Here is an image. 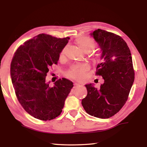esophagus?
Wrapping results in <instances>:
<instances>
[{"mask_svg":"<svg viewBox=\"0 0 147 147\" xmlns=\"http://www.w3.org/2000/svg\"><path fill=\"white\" fill-rule=\"evenodd\" d=\"M79 86H82V85H81V84H80V83H74V88H76V87Z\"/></svg>","mask_w":147,"mask_h":147,"instance_id":"obj_1","label":"esophagus"}]
</instances>
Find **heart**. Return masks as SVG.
<instances>
[{"mask_svg": "<svg viewBox=\"0 0 147 147\" xmlns=\"http://www.w3.org/2000/svg\"><path fill=\"white\" fill-rule=\"evenodd\" d=\"M74 43L81 51L85 53H88L95 47V42L92 38L88 36H80L74 40ZM67 51V47L62 50L61 56L63 57ZM99 56H96L95 59H98ZM89 70V66L86 64L74 65L67 71V76L70 78L78 81H82L86 76V72Z\"/></svg>", "mask_w": 147, "mask_h": 147, "instance_id": "obj_1", "label": "heart"}]
</instances>
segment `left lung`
I'll return each mask as SVG.
<instances>
[{"label":"left lung","mask_w":147,"mask_h":147,"mask_svg":"<svg viewBox=\"0 0 147 147\" xmlns=\"http://www.w3.org/2000/svg\"><path fill=\"white\" fill-rule=\"evenodd\" d=\"M92 35L102 51L96 75L104 83L100 88L86 85L87 95L82 104L88 114L106 119L113 116L126 104L135 80L132 57L126 42L116 34L98 29Z\"/></svg>","instance_id":"left-lung-1"}]
</instances>
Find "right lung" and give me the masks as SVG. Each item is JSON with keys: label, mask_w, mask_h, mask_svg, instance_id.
<instances>
[{"label": "right lung", "mask_w": 147, "mask_h": 147, "mask_svg": "<svg viewBox=\"0 0 147 147\" xmlns=\"http://www.w3.org/2000/svg\"><path fill=\"white\" fill-rule=\"evenodd\" d=\"M69 38L39 34L19 47L12 57L11 76L16 95L24 110L39 120L58 117L73 87V82L65 78L57 80L53 87L45 82Z\"/></svg>", "instance_id": "right-lung-1"}]
</instances>
